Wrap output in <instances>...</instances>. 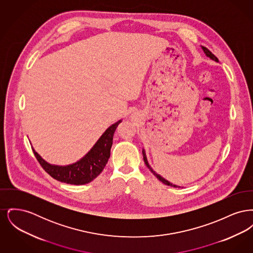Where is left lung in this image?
<instances>
[{"label":"left lung","mask_w":253,"mask_h":253,"mask_svg":"<svg viewBox=\"0 0 253 253\" xmlns=\"http://www.w3.org/2000/svg\"><path fill=\"white\" fill-rule=\"evenodd\" d=\"M202 47V49H203V51H204L205 54H206V56L207 57H209L210 59H211V60H215V61H217L218 62V59H217L216 57L209 50V49L207 48V47H205V46H201ZM142 155H143V159H144V162L145 164H146V166L149 168V169L154 173V175L155 176H157V179L159 181H161L162 183H164L165 185H168V186H170V187H173V188H180L179 186H176V185H173V184H171V183H169L168 180H166L165 178H163L161 175H159L158 173H157L153 169L151 168V166L149 165V163H148V160H147V157H146V154H145V151L144 149L142 150Z\"/></svg>","instance_id":"8db88e82"}]
</instances>
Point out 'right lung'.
<instances>
[{
    "label": "right lung",
    "instance_id": "1",
    "mask_svg": "<svg viewBox=\"0 0 253 253\" xmlns=\"http://www.w3.org/2000/svg\"><path fill=\"white\" fill-rule=\"evenodd\" d=\"M121 121L112 124L93 148L76 163L66 166L52 165L42 159L33 149L34 155L41 166L54 179L71 185H84L94 180L106 166L113 144V136Z\"/></svg>",
    "mask_w": 253,
    "mask_h": 253
}]
</instances>
